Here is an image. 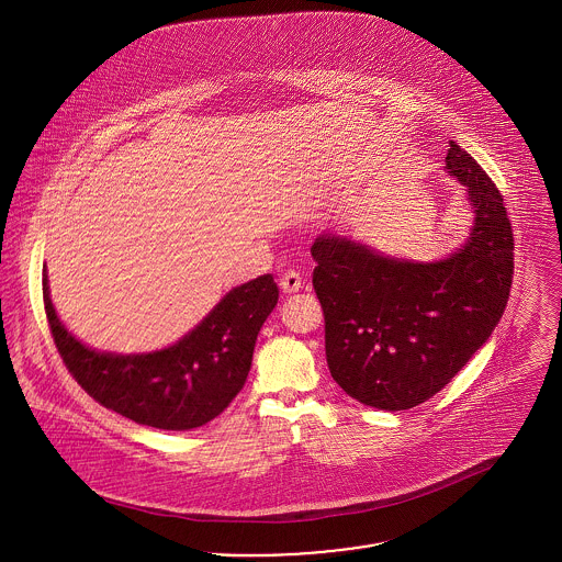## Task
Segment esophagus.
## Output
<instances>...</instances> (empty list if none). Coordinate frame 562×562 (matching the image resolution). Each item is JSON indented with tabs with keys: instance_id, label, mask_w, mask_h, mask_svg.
<instances>
[{
	"instance_id": "1",
	"label": "esophagus",
	"mask_w": 562,
	"mask_h": 562,
	"mask_svg": "<svg viewBox=\"0 0 562 562\" xmlns=\"http://www.w3.org/2000/svg\"><path fill=\"white\" fill-rule=\"evenodd\" d=\"M280 289H282V293L286 294L299 293V289H301V276H299L294 269H289V271L282 273V278H280Z\"/></svg>"
}]
</instances>
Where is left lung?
<instances>
[{
  "mask_svg": "<svg viewBox=\"0 0 562 562\" xmlns=\"http://www.w3.org/2000/svg\"><path fill=\"white\" fill-rule=\"evenodd\" d=\"M445 161L476 214L449 259L398 261L337 234L312 246L328 369L346 394L374 408L406 411L438 394L508 303L514 238L504 195L454 140Z\"/></svg>",
  "mask_w": 562,
  "mask_h": 562,
  "instance_id": "8db88e82",
  "label": "left lung"
}]
</instances>
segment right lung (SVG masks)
<instances>
[{
	"label": "right lung",
	"mask_w": 562,
	"mask_h": 562,
	"mask_svg": "<svg viewBox=\"0 0 562 562\" xmlns=\"http://www.w3.org/2000/svg\"><path fill=\"white\" fill-rule=\"evenodd\" d=\"M42 291L54 346L81 390L134 424L170 431L209 424L238 396L257 335L278 303V286L266 273L225 294L179 344L117 356L86 348L60 324L46 269Z\"/></svg>",
	"instance_id": "right-lung-1"
}]
</instances>
